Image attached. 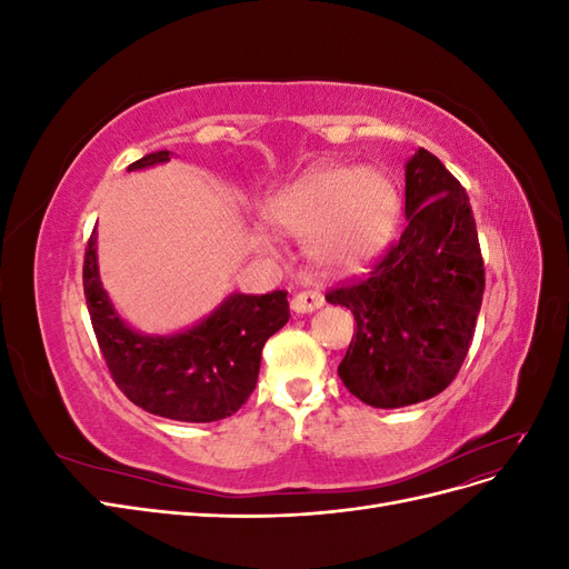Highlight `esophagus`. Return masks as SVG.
Returning <instances> with one entry per match:
<instances>
[{
    "mask_svg": "<svg viewBox=\"0 0 569 569\" xmlns=\"http://www.w3.org/2000/svg\"><path fill=\"white\" fill-rule=\"evenodd\" d=\"M322 303H325V297L318 289H303V291H299V295H295V299H291V311L313 313L316 308H320Z\"/></svg>",
    "mask_w": 569,
    "mask_h": 569,
    "instance_id": "34e87169",
    "label": "esophagus"
}]
</instances>
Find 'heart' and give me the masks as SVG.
Segmentation results:
<instances>
[{
    "instance_id": "heart-1",
    "label": "heart",
    "mask_w": 569,
    "mask_h": 569,
    "mask_svg": "<svg viewBox=\"0 0 569 569\" xmlns=\"http://www.w3.org/2000/svg\"><path fill=\"white\" fill-rule=\"evenodd\" d=\"M399 192L377 170L325 166L284 187L268 203L274 226L291 234H312L320 263L349 270L380 249L399 216ZM261 244L270 247L261 237Z\"/></svg>"
}]
</instances>
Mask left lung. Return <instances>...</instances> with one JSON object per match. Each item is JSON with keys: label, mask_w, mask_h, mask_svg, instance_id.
Instances as JSON below:
<instances>
[{"label": "left lung", "mask_w": 569, "mask_h": 569, "mask_svg": "<svg viewBox=\"0 0 569 569\" xmlns=\"http://www.w3.org/2000/svg\"><path fill=\"white\" fill-rule=\"evenodd\" d=\"M406 216L401 237L366 274L325 295L356 318L337 372L375 408L420 403L453 382L485 297L468 192L427 149L406 163Z\"/></svg>", "instance_id": "left-lung-1"}]
</instances>
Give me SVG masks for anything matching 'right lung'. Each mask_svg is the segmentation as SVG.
<instances>
[{"instance_id":"right-lung-1","label":"right lung","mask_w":569,"mask_h":569,"mask_svg":"<svg viewBox=\"0 0 569 569\" xmlns=\"http://www.w3.org/2000/svg\"><path fill=\"white\" fill-rule=\"evenodd\" d=\"M153 151L128 170L170 161ZM97 226L84 247L82 287L101 356L118 389L153 416L182 422L230 418L251 396L266 341L287 325L284 289L232 295L216 313L173 337H147L118 318L97 270Z\"/></svg>"}]
</instances>
